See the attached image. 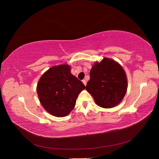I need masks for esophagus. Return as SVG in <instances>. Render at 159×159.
Here are the masks:
<instances>
[{
    "instance_id": "34e87169",
    "label": "esophagus",
    "mask_w": 159,
    "mask_h": 159,
    "mask_svg": "<svg viewBox=\"0 0 159 159\" xmlns=\"http://www.w3.org/2000/svg\"><path fill=\"white\" fill-rule=\"evenodd\" d=\"M82 82H83V84H84V85L85 86L86 85V84H87V82H86V81L85 80H82Z\"/></svg>"
}]
</instances>
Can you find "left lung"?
<instances>
[{"label": "left lung", "mask_w": 159, "mask_h": 159, "mask_svg": "<svg viewBox=\"0 0 159 159\" xmlns=\"http://www.w3.org/2000/svg\"><path fill=\"white\" fill-rule=\"evenodd\" d=\"M85 89L98 106L109 109L117 106L124 98L128 87L123 67L114 60L103 57L95 61L90 70Z\"/></svg>", "instance_id": "1"}]
</instances>
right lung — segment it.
Listing matches in <instances>:
<instances>
[{"mask_svg":"<svg viewBox=\"0 0 159 159\" xmlns=\"http://www.w3.org/2000/svg\"><path fill=\"white\" fill-rule=\"evenodd\" d=\"M85 86L71 74L68 64L53 66L42 75L36 91L42 107L50 115L63 117L74 108L79 93Z\"/></svg>","mask_w":159,"mask_h":159,"instance_id":"add662e5","label":"right lung"}]
</instances>
